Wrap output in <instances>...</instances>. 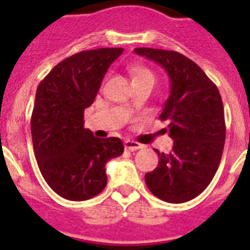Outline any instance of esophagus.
I'll list each match as a JSON object with an SVG mask.
<instances>
[{
	"instance_id": "34e87169",
	"label": "esophagus",
	"mask_w": 250,
	"mask_h": 250,
	"mask_svg": "<svg viewBox=\"0 0 250 250\" xmlns=\"http://www.w3.org/2000/svg\"><path fill=\"white\" fill-rule=\"evenodd\" d=\"M141 144L136 143V141H132V140H126L125 141V149L129 150V151H135V150L140 149Z\"/></svg>"
}]
</instances>
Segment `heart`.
I'll return each instance as SVG.
<instances>
[{
    "instance_id": "b5f03b06",
    "label": "heart",
    "mask_w": 250,
    "mask_h": 250,
    "mask_svg": "<svg viewBox=\"0 0 250 250\" xmlns=\"http://www.w3.org/2000/svg\"><path fill=\"white\" fill-rule=\"evenodd\" d=\"M130 75L132 77V83H141V81H149L155 83V75L149 67L143 65H131L129 67Z\"/></svg>"
}]
</instances>
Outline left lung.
<instances>
[{"label": "left lung", "instance_id": "left-lung-1", "mask_svg": "<svg viewBox=\"0 0 250 250\" xmlns=\"http://www.w3.org/2000/svg\"><path fill=\"white\" fill-rule=\"evenodd\" d=\"M135 54L165 68L171 89L159 119L167 120L174 140L169 154L159 152V164L145 174L156 198L185 203L203 193L215 175L225 143L222 96L199 66L176 51L139 47Z\"/></svg>", "mask_w": 250, "mask_h": 250}]
</instances>
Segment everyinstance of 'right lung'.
<instances>
[{
	"label": "right lung",
	"instance_id": "right-lung-1",
	"mask_svg": "<svg viewBox=\"0 0 250 250\" xmlns=\"http://www.w3.org/2000/svg\"><path fill=\"white\" fill-rule=\"evenodd\" d=\"M123 51H81L57 63L37 87L31 116L35 156L48 187L67 200L100 194L107 183L106 163L124 152L119 138L99 139L83 127V111Z\"/></svg>",
	"mask_w": 250,
	"mask_h": 250
}]
</instances>
